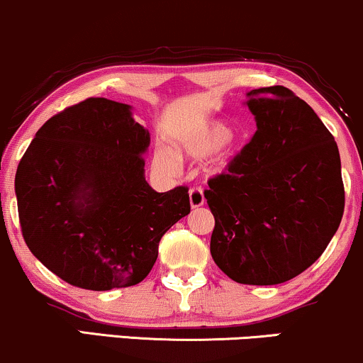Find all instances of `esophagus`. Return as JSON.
<instances>
[{
	"label": "esophagus",
	"instance_id": "34e87169",
	"mask_svg": "<svg viewBox=\"0 0 363 363\" xmlns=\"http://www.w3.org/2000/svg\"><path fill=\"white\" fill-rule=\"evenodd\" d=\"M189 203H191L192 209H197V208H201V206H204L206 199H204L203 191H201L199 187H194V189L189 191Z\"/></svg>",
	"mask_w": 363,
	"mask_h": 363
}]
</instances>
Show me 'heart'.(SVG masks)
<instances>
[{"label": "heart", "instance_id": "obj_1", "mask_svg": "<svg viewBox=\"0 0 363 363\" xmlns=\"http://www.w3.org/2000/svg\"><path fill=\"white\" fill-rule=\"evenodd\" d=\"M240 149V137L236 132L219 121H204L191 128L177 145V152L186 157L199 160L213 154L209 166L211 171L219 172L228 166L229 160Z\"/></svg>", "mask_w": 363, "mask_h": 363}]
</instances>
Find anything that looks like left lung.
I'll return each mask as SVG.
<instances>
[{"mask_svg": "<svg viewBox=\"0 0 363 363\" xmlns=\"http://www.w3.org/2000/svg\"><path fill=\"white\" fill-rule=\"evenodd\" d=\"M256 132L204 191L211 255L242 284H278L322 256L340 226L345 191L337 142L305 100L274 85L246 94Z\"/></svg>", "mask_w": 363, "mask_h": 363, "instance_id": "8db88e82", "label": "left lung"}]
</instances>
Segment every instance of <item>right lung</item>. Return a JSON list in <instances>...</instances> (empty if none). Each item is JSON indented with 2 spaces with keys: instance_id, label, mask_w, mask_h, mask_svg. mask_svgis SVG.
<instances>
[{
  "instance_id": "1",
  "label": "right lung",
  "mask_w": 363,
  "mask_h": 363,
  "mask_svg": "<svg viewBox=\"0 0 363 363\" xmlns=\"http://www.w3.org/2000/svg\"><path fill=\"white\" fill-rule=\"evenodd\" d=\"M149 132L132 107L86 99L41 125L16 169L21 233L30 251L73 286L140 283L159 241L191 213L187 187L145 181Z\"/></svg>"
}]
</instances>
